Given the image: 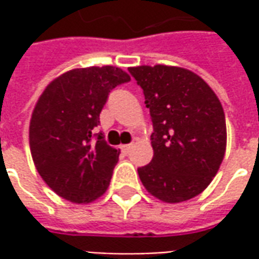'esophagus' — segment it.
Masks as SVG:
<instances>
[{
  "label": "esophagus",
  "instance_id": "34e87169",
  "mask_svg": "<svg viewBox=\"0 0 259 259\" xmlns=\"http://www.w3.org/2000/svg\"><path fill=\"white\" fill-rule=\"evenodd\" d=\"M132 144H124V146H122L120 147V148H122V151L124 152V154H127V152L130 151V150H132Z\"/></svg>",
  "mask_w": 259,
  "mask_h": 259
}]
</instances>
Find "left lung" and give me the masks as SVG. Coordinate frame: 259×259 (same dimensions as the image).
Masks as SVG:
<instances>
[{"instance_id":"obj_1","label":"left lung","mask_w":259,"mask_h":259,"mask_svg":"<svg viewBox=\"0 0 259 259\" xmlns=\"http://www.w3.org/2000/svg\"><path fill=\"white\" fill-rule=\"evenodd\" d=\"M144 93L152 127L151 162L137 169L146 190L163 202H183L205 190L226 151L222 104L191 70L155 65L129 68Z\"/></svg>"}]
</instances>
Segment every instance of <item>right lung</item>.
Here are the masks:
<instances>
[{"label":"right lung","mask_w":259,"mask_h":259,"mask_svg":"<svg viewBox=\"0 0 259 259\" xmlns=\"http://www.w3.org/2000/svg\"><path fill=\"white\" fill-rule=\"evenodd\" d=\"M127 81L120 68L90 66L61 74L42 91L29 143L37 172L59 197L85 204L107 191L119 151L94 129L111 90Z\"/></svg>","instance_id":"1"}]
</instances>
